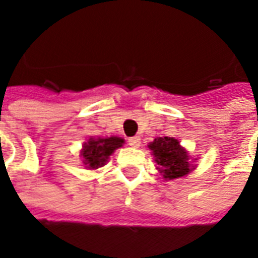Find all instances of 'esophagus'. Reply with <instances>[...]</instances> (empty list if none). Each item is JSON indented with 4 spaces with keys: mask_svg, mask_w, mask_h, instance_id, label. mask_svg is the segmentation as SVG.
<instances>
[{
    "mask_svg": "<svg viewBox=\"0 0 258 258\" xmlns=\"http://www.w3.org/2000/svg\"><path fill=\"white\" fill-rule=\"evenodd\" d=\"M127 144L131 145L132 148H139L141 144V141H140V137H131L129 140H127Z\"/></svg>",
    "mask_w": 258,
    "mask_h": 258,
    "instance_id": "34e87169",
    "label": "esophagus"
}]
</instances>
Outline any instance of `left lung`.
I'll use <instances>...</instances> for the list:
<instances>
[{
  "label": "left lung",
  "mask_w": 258,
  "mask_h": 258,
  "mask_svg": "<svg viewBox=\"0 0 258 258\" xmlns=\"http://www.w3.org/2000/svg\"><path fill=\"white\" fill-rule=\"evenodd\" d=\"M148 148L154 155L156 170L164 181L186 177L196 168L197 159H191L175 137H156L148 144Z\"/></svg>",
  "instance_id": "obj_1"
}]
</instances>
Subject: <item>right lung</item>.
<instances>
[{
	"label": "right lung",
	"mask_w": 258,
	"mask_h": 258,
	"mask_svg": "<svg viewBox=\"0 0 258 258\" xmlns=\"http://www.w3.org/2000/svg\"><path fill=\"white\" fill-rule=\"evenodd\" d=\"M125 140L122 137H90L80 150V156L83 158L85 168L96 170L103 167L114 151L121 148Z\"/></svg>",
	"instance_id": "1"
}]
</instances>
